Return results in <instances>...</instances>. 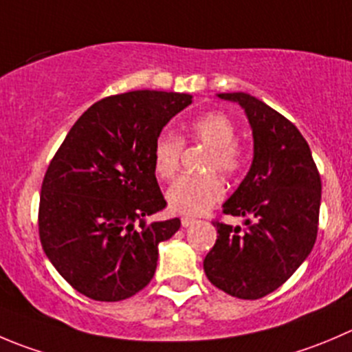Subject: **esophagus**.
I'll list each match as a JSON object with an SVG mask.
<instances>
[{
    "label": "esophagus",
    "instance_id": "esophagus-1",
    "mask_svg": "<svg viewBox=\"0 0 352 352\" xmlns=\"http://www.w3.org/2000/svg\"><path fill=\"white\" fill-rule=\"evenodd\" d=\"M195 217H190V216H185L182 217V224H183V228H188V226H192V224H195Z\"/></svg>",
    "mask_w": 352,
    "mask_h": 352
}]
</instances>
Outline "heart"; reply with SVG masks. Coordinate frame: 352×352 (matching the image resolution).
Instances as JSON below:
<instances>
[{
    "instance_id": "1",
    "label": "heart",
    "mask_w": 352,
    "mask_h": 352,
    "mask_svg": "<svg viewBox=\"0 0 352 352\" xmlns=\"http://www.w3.org/2000/svg\"><path fill=\"white\" fill-rule=\"evenodd\" d=\"M188 140L202 143L209 148L204 170H219L224 176H233L243 166V153L236 145V128L223 112H207L190 120L186 128ZM183 142L178 136L160 135L153 145V170L160 179H170L179 167ZM224 195V185L216 174L182 176L167 190V204L178 214L206 212L216 206Z\"/></svg>"
}]
</instances>
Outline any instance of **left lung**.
<instances>
[{
    "label": "left lung",
    "instance_id": "1",
    "mask_svg": "<svg viewBox=\"0 0 352 352\" xmlns=\"http://www.w3.org/2000/svg\"><path fill=\"white\" fill-rule=\"evenodd\" d=\"M239 103L254 138L250 169L223 204L245 217L240 226L214 223L217 240L204 259L212 285L239 299H261L296 273L318 233L321 179L307 142L289 119L249 93H219Z\"/></svg>",
    "mask_w": 352,
    "mask_h": 352
}]
</instances>
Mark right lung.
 Listing matches in <instances>:
<instances>
[{
	"instance_id": "add662e5",
	"label": "right lung",
	"mask_w": 352,
	"mask_h": 352,
	"mask_svg": "<svg viewBox=\"0 0 352 352\" xmlns=\"http://www.w3.org/2000/svg\"><path fill=\"white\" fill-rule=\"evenodd\" d=\"M192 98L142 89L100 100L53 157L41 186L39 239L55 270L82 296L116 302L153 278L159 243L182 226L178 217L146 223L166 207L153 145Z\"/></svg>"
}]
</instances>
